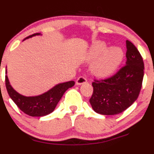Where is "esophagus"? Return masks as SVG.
I'll use <instances>...</instances> for the list:
<instances>
[{
  "mask_svg": "<svg viewBox=\"0 0 154 154\" xmlns=\"http://www.w3.org/2000/svg\"><path fill=\"white\" fill-rule=\"evenodd\" d=\"M86 82H87L86 77H83V76H80V77H79L77 79L76 83H77V85H81L83 84V83H86Z\"/></svg>",
  "mask_w": 154,
  "mask_h": 154,
  "instance_id": "1",
  "label": "esophagus"
}]
</instances>
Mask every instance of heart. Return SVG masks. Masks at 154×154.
Masks as SVG:
<instances>
[{
	"mask_svg": "<svg viewBox=\"0 0 154 154\" xmlns=\"http://www.w3.org/2000/svg\"><path fill=\"white\" fill-rule=\"evenodd\" d=\"M108 46L103 42L97 41L94 43L88 52L87 59L89 61L98 60L93 66V72L100 77H106L115 72L120 66L124 58L122 48Z\"/></svg>",
	"mask_w": 154,
	"mask_h": 154,
	"instance_id": "b5f03b06",
	"label": "heart"
}]
</instances>
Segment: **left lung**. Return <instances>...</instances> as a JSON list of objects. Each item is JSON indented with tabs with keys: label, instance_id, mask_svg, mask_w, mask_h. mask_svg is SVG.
<instances>
[{
	"label": "left lung",
	"instance_id": "1",
	"mask_svg": "<svg viewBox=\"0 0 154 154\" xmlns=\"http://www.w3.org/2000/svg\"><path fill=\"white\" fill-rule=\"evenodd\" d=\"M126 65L106 79H94L89 102L96 112L116 115L131 106L139 97L144 77V62L131 42L126 41Z\"/></svg>",
	"mask_w": 154,
	"mask_h": 154
}]
</instances>
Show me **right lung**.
I'll use <instances>...</instances> for the list:
<instances>
[{"label": "right lung", "instance_id": "obj_1", "mask_svg": "<svg viewBox=\"0 0 154 154\" xmlns=\"http://www.w3.org/2000/svg\"><path fill=\"white\" fill-rule=\"evenodd\" d=\"M39 34L34 33L27 36L26 38ZM5 82L7 92L14 103L23 112L32 117L45 116L52 112L57 106L58 102L62 98L65 91L68 88L72 87L75 83L74 81L60 83L41 95L35 97H25L18 94L12 88L7 75L5 76Z\"/></svg>", "mask_w": 154, "mask_h": 154}]
</instances>
